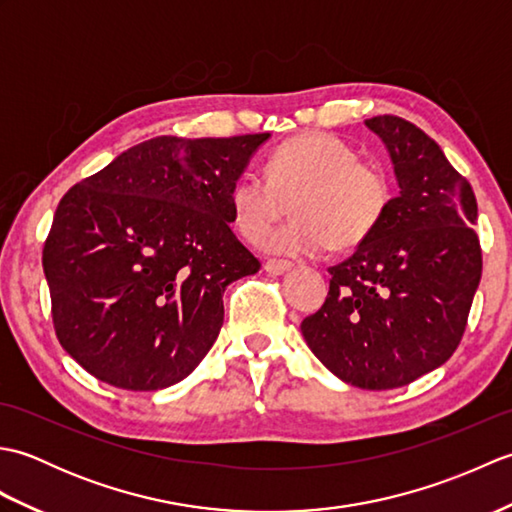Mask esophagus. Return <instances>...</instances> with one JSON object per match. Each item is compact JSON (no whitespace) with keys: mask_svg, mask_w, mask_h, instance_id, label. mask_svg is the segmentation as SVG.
<instances>
[{"mask_svg":"<svg viewBox=\"0 0 512 512\" xmlns=\"http://www.w3.org/2000/svg\"><path fill=\"white\" fill-rule=\"evenodd\" d=\"M264 268L268 275H284L286 270L292 268V262H286V259H268Z\"/></svg>","mask_w":512,"mask_h":512,"instance_id":"1","label":"esophagus"}]
</instances>
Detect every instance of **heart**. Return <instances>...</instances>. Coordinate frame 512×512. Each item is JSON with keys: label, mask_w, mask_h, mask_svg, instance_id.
Listing matches in <instances>:
<instances>
[{"label": "heart", "mask_w": 512, "mask_h": 512, "mask_svg": "<svg viewBox=\"0 0 512 512\" xmlns=\"http://www.w3.org/2000/svg\"><path fill=\"white\" fill-rule=\"evenodd\" d=\"M394 202V178L378 160L358 158L347 140L328 132H303L277 145L264 176L246 171L228 191L237 233L259 242L290 211L288 226L264 246L284 255H321L367 242Z\"/></svg>", "instance_id": "1"}]
</instances>
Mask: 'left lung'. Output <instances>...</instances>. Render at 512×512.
I'll use <instances>...</instances> for the list:
<instances>
[{
    "instance_id": "8db88e82",
    "label": "left lung",
    "mask_w": 512,
    "mask_h": 512,
    "mask_svg": "<svg viewBox=\"0 0 512 512\" xmlns=\"http://www.w3.org/2000/svg\"><path fill=\"white\" fill-rule=\"evenodd\" d=\"M365 125L389 149L400 195L374 235L330 268L323 306L301 321L314 356L345 383L396 389L458 350L482 277L469 180L400 116Z\"/></svg>"
}]
</instances>
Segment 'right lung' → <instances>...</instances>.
<instances>
[{
    "instance_id": "right-lung-1",
    "label": "right lung",
    "mask_w": 512,
    "mask_h": 512,
    "mask_svg": "<svg viewBox=\"0 0 512 512\" xmlns=\"http://www.w3.org/2000/svg\"><path fill=\"white\" fill-rule=\"evenodd\" d=\"M268 136L151 138L63 195L41 262L54 332L85 372L156 391L198 367L226 286L262 266L231 231L228 191Z\"/></svg>"
}]
</instances>
